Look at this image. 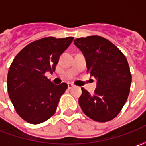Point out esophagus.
I'll return each instance as SVG.
<instances>
[{
  "mask_svg": "<svg viewBox=\"0 0 146 146\" xmlns=\"http://www.w3.org/2000/svg\"><path fill=\"white\" fill-rule=\"evenodd\" d=\"M74 87H75V85H74L73 84H70V83L68 84V88H69V89H70V88H72Z\"/></svg>",
  "mask_w": 146,
  "mask_h": 146,
  "instance_id": "34e87169",
  "label": "esophagus"
}]
</instances>
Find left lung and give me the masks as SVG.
Here are the masks:
<instances>
[{"mask_svg": "<svg viewBox=\"0 0 146 146\" xmlns=\"http://www.w3.org/2000/svg\"><path fill=\"white\" fill-rule=\"evenodd\" d=\"M74 42L86 58L87 72L98 80L93 95L81 88L79 104L82 110L97 122L112 120L130 92L132 75L126 57L113 43L99 36L77 38Z\"/></svg>", "mask_w": 146, "mask_h": 146, "instance_id": "8db88e82", "label": "left lung"}]
</instances>
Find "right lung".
Returning a JSON list of instances; mask_svg holds the SVG:
<instances>
[{
	"label": "right lung",
	"instance_id": "right-lung-1",
	"mask_svg": "<svg viewBox=\"0 0 146 146\" xmlns=\"http://www.w3.org/2000/svg\"><path fill=\"white\" fill-rule=\"evenodd\" d=\"M73 39H40L25 46L12 62L7 76L9 96L17 114L26 122L39 124L56 112L67 84L55 85L44 74L55 70L60 55Z\"/></svg>",
	"mask_w": 146,
	"mask_h": 146
}]
</instances>
